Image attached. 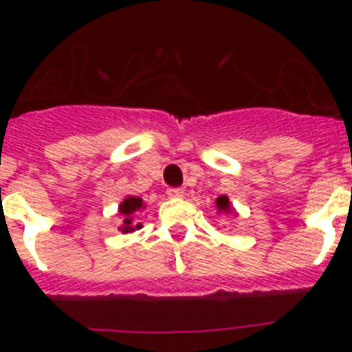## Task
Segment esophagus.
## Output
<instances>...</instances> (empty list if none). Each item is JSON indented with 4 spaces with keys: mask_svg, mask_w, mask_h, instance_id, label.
Instances as JSON below:
<instances>
[{
    "mask_svg": "<svg viewBox=\"0 0 352 352\" xmlns=\"http://www.w3.org/2000/svg\"><path fill=\"white\" fill-rule=\"evenodd\" d=\"M183 194H185V190L179 188V186H170V188H167V195L169 197H183Z\"/></svg>",
    "mask_w": 352,
    "mask_h": 352,
    "instance_id": "obj_1",
    "label": "esophagus"
}]
</instances>
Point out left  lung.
Segmentation results:
<instances>
[{
	"instance_id": "8db88e82",
	"label": "left lung",
	"mask_w": 352,
	"mask_h": 352,
	"mask_svg": "<svg viewBox=\"0 0 352 352\" xmlns=\"http://www.w3.org/2000/svg\"><path fill=\"white\" fill-rule=\"evenodd\" d=\"M214 206H217V213L219 214H231L232 213V208L231 203H229V197L227 195H220L217 201H214Z\"/></svg>"
}]
</instances>
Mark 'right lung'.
<instances>
[{"instance_id":"right-lung-1","label":"right lung","mask_w":352,"mask_h":352,"mask_svg":"<svg viewBox=\"0 0 352 352\" xmlns=\"http://www.w3.org/2000/svg\"><path fill=\"white\" fill-rule=\"evenodd\" d=\"M142 199L141 197H126L123 203L120 204V214L123 219V226H121V232H132L141 227V223H133V217L139 210H142Z\"/></svg>"}]
</instances>
